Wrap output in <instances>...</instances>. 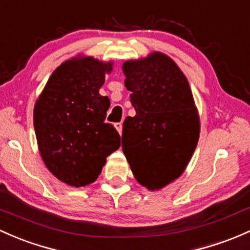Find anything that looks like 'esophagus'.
I'll return each instance as SVG.
<instances>
[{
    "label": "esophagus",
    "mask_w": 250,
    "mask_h": 250,
    "mask_svg": "<svg viewBox=\"0 0 250 250\" xmlns=\"http://www.w3.org/2000/svg\"><path fill=\"white\" fill-rule=\"evenodd\" d=\"M114 127L117 128V131L119 132V135H122V130H123V124L122 123H115Z\"/></svg>",
    "instance_id": "1"
}]
</instances>
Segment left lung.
I'll return each mask as SVG.
<instances>
[{"instance_id":"left-lung-1","label":"left lung","mask_w":250,"mask_h":250,"mask_svg":"<svg viewBox=\"0 0 250 250\" xmlns=\"http://www.w3.org/2000/svg\"><path fill=\"white\" fill-rule=\"evenodd\" d=\"M135 117L123 124V152L133 176L149 190L181 175L197 147L200 119L186 76L162 52L123 64Z\"/></svg>"}]
</instances>
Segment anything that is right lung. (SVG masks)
<instances>
[{"label":"right lung","instance_id":"1","mask_svg":"<svg viewBox=\"0 0 250 250\" xmlns=\"http://www.w3.org/2000/svg\"><path fill=\"white\" fill-rule=\"evenodd\" d=\"M113 62L77 55L61 64L34 104L38 149L50 173L71 187L100 175L106 158L120 146L113 125L104 123L111 101L100 95Z\"/></svg>","mask_w":250,"mask_h":250}]
</instances>
